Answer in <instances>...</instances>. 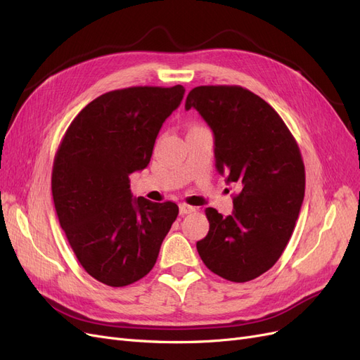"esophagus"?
Wrapping results in <instances>:
<instances>
[{
  "instance_id": "1",
  "label": "esophagus",
  "mask_w": 360,
  "mask_h": 360,
  "mask_svg": "<svg viewBox=\"0 0 360 360\" xmlns=\"http://www.w3.org/2000/svg\"><path fill=\"white\" fill-rule=\"evenodd\" d=\"M179 209H180V214H181V216H184V214H189V213L195 212V207L188 205V204H180V205H179Z\"/></svg>"
}]
</instances>
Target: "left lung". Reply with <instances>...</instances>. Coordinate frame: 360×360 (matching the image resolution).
Segmentation results:
<instances>
[{"mask_svg":"<svg viewBox=\"0 0 360 360\" xmlns=\"http://www.w3.org/2000/svg\"><path fill=\"white\" fill-rule=\"evenodd\" d=\"M184 108L197 110L209 124L216 169L240 189L230 216L205 209L210 228L197 242L198 254L224 279H255L284 252L300 213L304 165L299 146L274 108L243 86H195Z\"/></svg>","mask_w":360,"mask_h":360,"instance_id":"8db88e82","label":"left lung"}]
</instances>
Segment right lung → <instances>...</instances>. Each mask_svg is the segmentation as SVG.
Listing matches in <instances>:
<instances>
[{"label": "right lung", "mask_w": 360, "mask_h": 360, "mask_svg": "<svg viewBox=\"0 0 360 360\" xmlns=\"http://www.w3.org/2000/svg\"><path fill=\"white\" fill-rule=\"evenodd\" d=\"M183 96L181 85L105 93L75 117L58 147L52 168L58 221L81 266L102 284L144 278L179 214L176 202L134 198L129 176L148 165Z\"/></svg>", "instance_id": "1"}]
</instances>
